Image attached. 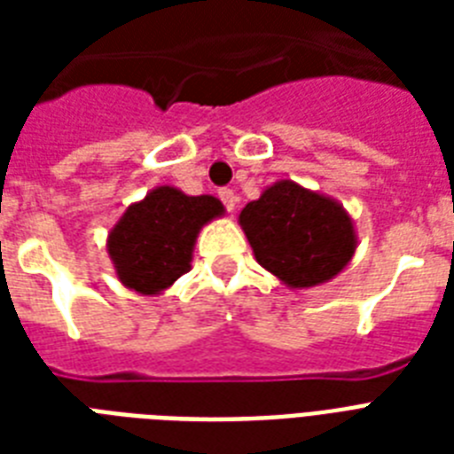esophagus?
<instances>
[{"instance_id": "esophagus-1", "label": "esophagus", "mask_w": 454, "mask_h": 454, "mask_svg": "<svg viewBox=\"0 0 454 454\" xmlns=\"http://www.w3.org/2000/svg\"><path fill=\"white\" fill-rule=\"evenodd\" d=\"M219 198H221V202L226 205L228 212H235V207H238V195H235L231 188H221Z\"/></svg>"}]
</instances>
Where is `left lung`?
Returning <instances> with one entry per match:
<instances>
[{
    "label": "left lung",
    "mask_w": 454,
    "mask_h": 454,
    "mask_svg": "<svg viewBox=\"0 0 454 454\" xmlns=\"http://www.w3.org/2000/svg\"><path fill=\"white\" fill-rule=\"evenodd\" d=\"M254 259L290 290L330 283L356 254L351 214L325 192L280 178L238 219Z\"/></svg>",
    "instance_id": "obj_1"
}]
</instances>
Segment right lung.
<instances>
[{
    "instance_id": "1",
    "label": "right lung",
    "mask_w": 454,
    "mask_h": 454,
    "mask_svg": "<svg viewBox=\"0 0 454 454\" xmlns=\"http://www.w3.org/2000/svg\"><path fill=\"white\" fill-rule=\"evenodd\" d=\"M226 207L214 195H185L157 185L131 202L110 228L108 252L117 280L144 297H157L191 270L200 231L221 219Z\"/></svg>"
}]
</instances>
